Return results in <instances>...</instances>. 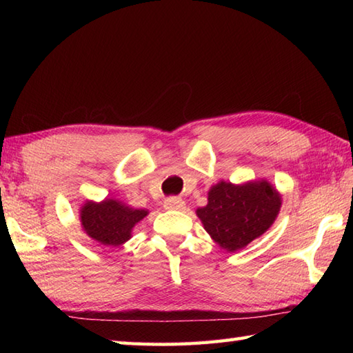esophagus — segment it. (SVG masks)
Returning <instances> with one entry per match:
<instances>
[{"instance_id":"34e87169","label":"esophagus","mask_w":353,"mask_h":353,"mask_svg":"<svg viewBox=\"0 0 353 353\" xmlns=\"http://www.w3.org/2000/svg\"><path fill=\"white\" fill-rule=\"evenodd\" d=\"M185 206V200H182L181 197H170L163 201V208L170 209V211H182Z\"/></svg>"}]
</instances>
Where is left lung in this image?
<instances>
[{
  "label": "left lung",
  "mask_w": 353,
  "mask_h": 353,
  "mask_svg": "<svg viewBox=\"0 0 353 353\" xmlns=\"http://www.w3.org/2000/svg\"><path fill=\"white\" fill-rule=\"evenodd\" d=\"M282 196L265 179L232 183L220 181L196 214L221 249L236 252L264 235L279 215Z\"/></svg>",
  "instance_id": "1"
}]
</instances>
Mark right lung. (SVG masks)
Wrapping results in <instances>:
<instances>
[{
  "label": "right lung",
  "mask_w": 353,
  "mask_h": 353,
  "mask_svg": "<svg viewBox=\"0 0 353 353\" xmlns=\"http://www.w3.org/2000/svg\"><path fill=\"white\" fill-rule=\"evenodd\" d=\"M79 211L85 234L108 247H118L129 241L133 228L148 215V209H134L112 197L101 201L86 200Z\"/></svg>",
  "instance_id": "1"
}]
</instances>
